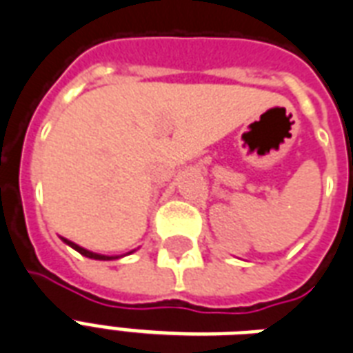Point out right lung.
<instances>
[{
	"instance_id": "1",
	"label": "right lung",
	"mask_w": 353,
	"mask_h": 353,
	"mask_svg": "<svg viewBox=\"0 0 353 353\" xmlns=\"http://www.w3.org/2000/svg\"><path fill=\"white\" fill-rule=\"evenodd\" d=\"M63 241L67 243L69 247H72L74 250H78V252H80V254H82V256H85V258H93V260H112V258H117V256H104V254H97V252L85 250L83 247H80V245H77V243L69 241V239H63Z\"/></svg>"
}]
</instances>
